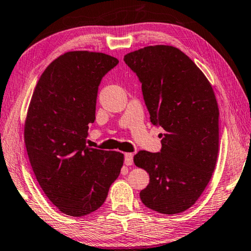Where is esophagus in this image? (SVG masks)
Returning a JSON list of instances; mask_svg holds the SVG:
<instances>
[{
	"label": "esophagus",
	"mask_w": 251,
	"mask_h": 251,
	"mask_svg": "<svg viewBox=\"0 0 251 251\" xmlns=\"http://www.w3.org/2000/svg\"><path fill=\"white\" fill-rule=\"evenodd\" d=\"M133 153H126L125 154V164L126 165H132L133 164Z\"/></svg>",
	"instance_id": "1"
}]
</instances>
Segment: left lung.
Returning <instances> with one entry per match:
<instances>
[{
	"instance_id": "obj_1",
	"label": "left lung",
	"mask_w": 251,
	"mask_h": 251,
	"mask_svg": "<svg viewBox=\"0 0 251 251\" xmlns=\"http://www.w3.org/2000/svg\"><path fill=\"white\" fill-rule=\"evenodd\" d=\"M140 78L151 122L164 129L160 153L140 151L134 163L150 174L140 197L147 208L176 214L196 203L210 182L219 151V107L211 83L173 46L124 55Z\"/></svg>"
}]
</instances>
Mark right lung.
I'll use <instances>...</instances> for the list:
<instances>
[{"instance_id":"1","label":"right lung","mask_w":251,"mask_h":251,"mask_svg":"<svg viewBox=\"0 0 251 251\" xmlns=\"http://www.w3.org/2000/svg\"><path fill=\"white\" fill-rule=\"evenodd\" d=\"M118 59L68 51L47 67L25 123V143L39 185L59 211L82 217L104 203L124 154L87 145L101 78Z\"/></svg>"}]
</instances>
